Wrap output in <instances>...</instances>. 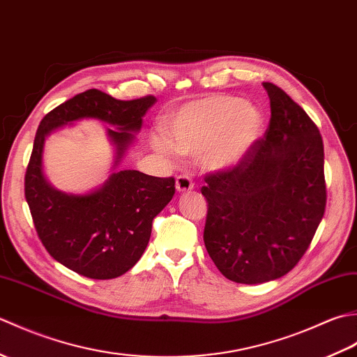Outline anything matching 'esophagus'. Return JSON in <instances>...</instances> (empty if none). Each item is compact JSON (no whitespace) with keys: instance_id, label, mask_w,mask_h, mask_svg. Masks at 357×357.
Wrapping results in <instances>:
<instances>
[{"instance_id":"1","label":"esophagus","mask_w":357,"mask_h":357,"mask_svg":"<svg viewBox=\"0 0 357 357\" xmlns=\"http://www.w3.org/2000/svg\"><path fill=\"white\" fill-rule=\"evenodd\" d=\"M193 190V181L187 174H179L176 178V192L178 193H185Z\"/></svg>"}]
</instances>
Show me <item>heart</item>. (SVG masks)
<instances>
[{
    "mask_svg": "<svg viewBox=\"0 0 357 357\" xmlns=\"http://www.w3.org/2000/svg\"><path fill=\"white\" fill-rule=\"evenodd\" d=\"M264 132V116L253 104L233 95H207L190 101L167 119L169 139L151 136V146L170 158L173 151L188 156L204 153L213 172L238 167L255 149Z\"/></svg>",
    "mask_w": 357,
    "mask_h": 357,
    "instance_id": "b5f03b06",
    "label": "heart"
}]
</instances>
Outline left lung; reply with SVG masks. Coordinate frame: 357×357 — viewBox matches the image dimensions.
Segmentation results:
<instances>
[{"mask_svg":"<svg viewBox=\"0 0 357 357\" xmlns=\"http://www.w3.org/2000/svg\"><path fill=\"white\" fill-rule=\"evenodd\" d=\"M262 86L271 109L264 138L238 167L206 176L201 190L206 248L238 284H264L294 268L327 204L319 128L282 89Z\"/></svg>","mask_w":357,"mask_h":357,"instance_id":"8db88e82","label":"left lung"}]
</instances>
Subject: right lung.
I'll return each instance as SVG.
<instances>
[{
  "instance_id": "add662e5",
  "label": "right lung",
  "mask_w": 357,
  "mask_h": 357,
  "mask_svg": "<svg viewBox=\"0 0 357 357\" xmlns=\"http://www.w3.org/2000/svg\"><path fill=\"white\" fill-rule=\"evenodd\" d=\"M155 101V96L119 101L90 89L59 104L38 127L24 178L26 201L49 255L81 276L113 279L130 270L149 244L153 218L173 198V178L116 170ZM87 117L114 127L108 135L116 147V173L92 192L66 194L43 176V141L56 128Z\"/></svg>"
}]
</instances>
